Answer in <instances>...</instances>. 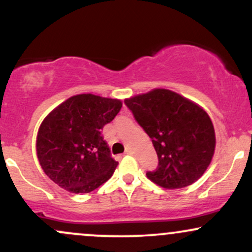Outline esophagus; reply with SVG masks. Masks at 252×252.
I'll return each instance as SVG.
<instances>
[{
    "mask_svg": "<svg viewBox=\"0 0 252 252\" xmlns=\"http://www.w3.org/2000/svg\"><path fill=\"white\" fill-rule=\"evenodd\" d=\"M132 153H134V152H132L131 149H126V153H124V154H126V155H131Z\"/></svg>",
    "mask_w": 252,
    "mask_h": 252,
    "instance_id": "34e87169",
    "label": "esophagus"
}]
</instances>
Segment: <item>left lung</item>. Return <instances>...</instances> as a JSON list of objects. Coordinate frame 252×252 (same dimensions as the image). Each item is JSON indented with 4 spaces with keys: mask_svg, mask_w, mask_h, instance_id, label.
<instances>
[{
    "mask_svg": "<svg viewBox=\"0 0 252 252\" xmlns=\"http://www.w3.org/2000/svg\"><path fill=\"white\" fill-rule=\"evenodd\" d=\"M152 138L158 166L147 178L167 189H182L201 178L216 149L212 121L200 105L167 89L124 99Z\"/></svg>",
    "mask_w": 252,
    "mask_h": 252,
    "instance_id": "8db88e82",
    "label": "left lung"
}]
</instances>
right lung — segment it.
Masks as SVG:
<instances>
[{
	"instance_id": "obj_1",
	"label": "right lung",
	"mask_w": 252,
	"mask_h": 252,
	"mask_svg": "<svg viewBox=\"0 0 252 252\" xmlns=\"http://www.w3.org/2000/svg\"><path fill=\"white\" fill-rule=\"evenodd\" d=\"M122 102L92 94L72 96L40 126L36 155L45 174L71 193H90L108 181L118 162L100 134Z\"/></svg>"
}]
</instances>
